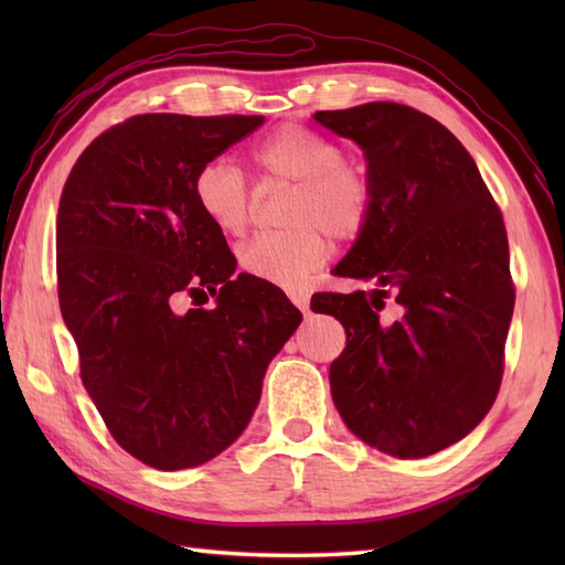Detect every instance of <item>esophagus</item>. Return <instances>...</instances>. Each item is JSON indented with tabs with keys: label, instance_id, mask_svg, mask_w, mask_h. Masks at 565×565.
<instances>
[{
	"label": "esophagus",
	"instance_id": "obj_1",
	"mask_svg": "<svg viewBox=\"0 0 565 565\" xmlns=\"http://www.w3.org/2000/svg\"><path fill=\"white\" fill-rule=\"evenodd\" d=\"M289 298H291V303H294L298 310H303V313H308L310 296H308L306 291H291V294H289Z\"/></svg>",
	"mask_w": 565,
	"mask_h": 565
}]
</instances>
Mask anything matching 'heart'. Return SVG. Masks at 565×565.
Instances as JSON below:
<instances>
[{
    "label": "heart",
    "mask_w": 565,
    "mask_h": 565,
    "mask_svg": "<svg viewBox=\"0 0 565 565\" xmlns=\"http://www.w3.org/2000/svg\"><path fill=\"white\" fill-rule=\"evenodd\" d=\"M259 186L291 184L281 209L284 231L259 233L237 249L239 269L276 286L303 284L330 257V235L354 239L374 211V182L364 164L344 160L340 142L306 126H281L252 150ZM201 213L225 235H243L257 209V191L239 167L215 158L194 177Z\"/></svg>",
    "instance_id": "obj_1"
}]
</instances>
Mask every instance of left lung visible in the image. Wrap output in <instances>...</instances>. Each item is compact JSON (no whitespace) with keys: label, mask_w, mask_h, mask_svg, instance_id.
Wrapping results in <instances>:
<instances>
[{"label":"left lung","mask_w":565,"mask_h":565,"mask_svg":"<svg viewBox=\"0 0 565 565\" xmlns=\"http://www.w3.org/2000/svg\"><path fill=\"white\" fill-rule=\"evenodd\" d=\"M313 118L359 142L374 182L369 225L334 274L376 289L310 301L347 332L332 401L359 439L423 459L463 439L498 398L514 310L505 221L471 154L431 116L371 102Z\"/></svg>","instance_id":"left-lung-1"}]
</instances>
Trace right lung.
I'll list each match as a JSON object with an SVG mask.
<instances>
[{
  "instance_id": "1",
  "label": "right lung",
  "mask_w": 565,
  "mask_h": 565,
  "mask_svg": "<svg viewBox=\"0 0 565 565\" xmlns=\"http://www.w3.org/2000/svg\"><path fill=\"white\" fill-rule=\"evenodd\" d=\"M264 116H130L94 138L57 209L60 313L106 429L179 471L243 435L274 354L301 322L274 284L235 271L194 177ZM216 308L183 310L207 294Z\"/></svg>"
}]
</instances>
